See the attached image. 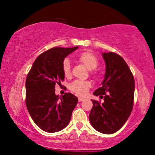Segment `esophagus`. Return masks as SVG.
<instances>
[{
    "label": "esophagus",
    "instance_id": "1",
    "mask_svg": "<svg viewBox=\"0 0 155 155\" xmlns=\"http://www.w3.org/2000/svg\"><path fill=\"white\" fill-rule=\"evenodd\" d=\"M79 102H83V101H84L85 100V99L84 98H81V97H79Z\"/></svg>",
    "mask_w": 155,
    "mask_h": 155
}]
</instances>
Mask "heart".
Instances as JSON below:
<instances>
[{"mask_svg": "<svg viewBox=\"0 0 155 155\" xmlns=\"http://www.w3.org/2000/svg\"><path fill=\"white\" fill-rule=\"evenodd\" d=\"M79 61L85 66L86 68L89 71L95 69L99 65V61L95 55L89 52H84L79 56ZM63 72L66 77H69L71 76V64L68 60H65L63 63L62 66ZM92 75L97 76L95 72L92 71ZM92 84L89 81H81V80H76L69 85V89L72 92L76 93L79 96L86 95L89 89L90 88Z\"/></svg>", "mask_w": 155, "mask_h": 155, "instance_id": "heart-1", "label": "heart"}]
</instances>
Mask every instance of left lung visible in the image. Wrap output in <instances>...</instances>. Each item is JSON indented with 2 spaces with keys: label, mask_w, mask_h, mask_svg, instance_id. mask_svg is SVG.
<instances>
[{
  "label": "left lung",
  "mask_w": 155,
  "mask_h": 155,
  "mask_svg": "<svg viewBox=\"0 0 155 155\" xmlns=\"http://www.w3.org/2000/svg\"><path fill=\"white\" fill-rule=\"evenodd\" d=\"M105 62V79L102 87L93 94L104 98V102L92 100L89 114L92 127L102 134L118 131L129 118L134 106L135 82L133 74L124 58L118 54L102 53Z\"/></svg>",
  "instance_id": "obj_1"
}]
</instances>
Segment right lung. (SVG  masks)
Instances as JSON below:
<instances>
[{"label": "right lung", "instance_id": "right-lung-1", "mask_svg": "<svg viewBox=\"0 0 155 155\" xmlns=\"http://www.w3.org/2000/svg\"><path fill=\"white\" fill-rule=\"evenodd\" d=\"M78 49L53 48L40 54L26 79V105L29 115L44 131H61L69 124L78 98L71 93L55 94V84L64 80L62 66L65 58Z\"/></svg>", "mask_w": 155, "mask_h": 155}]
</instances>
